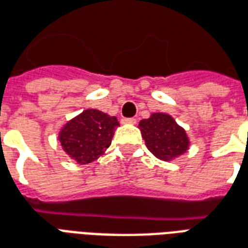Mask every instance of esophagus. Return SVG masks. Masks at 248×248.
I'll use <instances>...</instances> for the list:
<instances>
[{
  "mask_svg": "<svg viewBox=\"0 0 248 248\" xmlns=\"http://www.w3.org/2000/svg\"><path fill=\"white\" fill-rule=\"evenodd\" d=\"M137 122L135 118H124L122 119V124H134Z\"/></svg>",
  "mask_w": 248,
  "mask_h": 248,
  "instance_id": "34e87169",
  "label": "esophagus"
}]
</instances>
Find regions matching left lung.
I'll use <instances>...</instances> for the list:
<instances>
[{
	"label": "left lung",
	"mask_w": 248,
	"mask_h": 248,
	"mask_svg": "<svg viewBox=\"0 0 248 248\" xmlns=\"http://www.w3.org/2000/svg\"><path fill=\"white\" fill-rule=\"evenodd\" d=\"M138 127L147 149L161 161H172L190 147L186 130L166 113H153L147 119H142Z\"/></svg>",
	"instance_id": "1"
}]
</instances>
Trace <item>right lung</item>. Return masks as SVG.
<instances>
[{
	"label": "right lung",
	"instance_id": "obj_1",
	"mask_svg": "<svg viewBox=\"0 0 248 248\" xmlns=\"http://www.w3.org/2000/svg\"><path fill=\"white\" fill-rule=\"evenodd\" d=\"M118 126L115 117L97 108H87L63 124L58 140L71 159L78 165H87L105 154Z\"/></svg>",
	"mask_w": 248,
	"mask_h": 248
}]
</instances>
